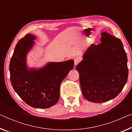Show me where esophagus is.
<instances>
[{
  "mask_svg": "<svg viewBox=\"0 0 132 132\" xmlns=\"http://www.w3.org/2000/svg\"><path fill=\"white\" fill-rule=\"evenodd\" d=\"M80 61V59L79 57H76L74 59V64H75V66H76L77 64H78V63Z\"/></svg>",
  "mask_w": 132,
  "mask_h": 132,
  "instance_id": "34e87169",
  "label": "esophagus"
}]
</instances>
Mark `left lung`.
Wrapping results in <instances>:
<instances>
[{
  "instance_id": "8db88e82",
  "label": "left lung",
  "mask_w": 132,
  "mask_h": 132,
  "mask_svg": "<svg viewBox=\"0 0 132 132\" xmlns=\"http://www.w3.org/2000/svg\"><path fill=\"white\" fill-rule=\"evenodd\" d=\"M92 44L76 67L83 97L94 103L114 99L128 78L127 58L122 42L107 32Z\"/></svg>"
}]
</instances>
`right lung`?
<instances>
[{"label": "right lung", "mask_w": 132, "mask_h": 132, "mask_svg": "<svg viewBox=\"0 0 132 132\" xmlns=\"http://www.w3.org/2000/svg\"><path fill=\"white\" fill-rule=\"evenodd\" d=\"M36 39L29 33L16 45L10 59V81L14 91L25 103L35 108H49L57 103L60 86L74 66L73 60L49 62L39 69L29 68L26 57Z\"/></svg>", "instance_id": "right-lung-1"}]
</instances>
